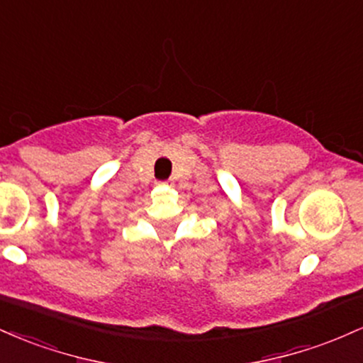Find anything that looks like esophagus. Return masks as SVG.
I'll use <instances>...</instances> for the list:
<instances>
[{
    "mask_svg": "<svg viewBox=\"0 0 363 363\" xmlns=\"http://www.w3.org/2000/svg\"><path fill=\"white\" fill-rule=\"evenodd\" d=\"M158 186H170V182L169 181H164V182H158Z\"/></svg>",
    "mask_w": 363,
    "mask_h": 363,
    "instance_id": "obj_1",
    "label": "esophagus"
}]
</instances>
